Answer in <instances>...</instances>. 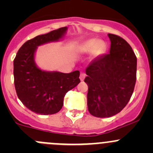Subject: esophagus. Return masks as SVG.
I'll return each mask as SVG.
<instances>
[{
	"label": "esophagus",
	"instance_id": "1",
	"mask_svg": "<svg viewBox=\"0 0 153 153\" xmlns=\"http://www.w3.org/2000/svg\"><path fill=\"white\" fill-rule=\"evenodd\" d=\"M85 77H86L85 72H81V75H80V79H81V81H84V78H85Z\"/></svg>",
	"mask_w": 153,
	"mask_h": 153
}]
</instances>
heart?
<instances>
[{"mask_svg": "<svg viewBox=\"0 0 153 153\" xmlns=\"http://www.w3.org/2000/svg\"><path fill=\"white\" fill-rule=\"evenodd\" d=\"M105 49L106 44L104 41L92 38V39L84 41L83 44L80 45V47H78V52L80 54L84 55L92 51V55L93 56H98L104 53Z\"/></svg>", "mask_w": 153, "mask_h": 153, "instance_id": "obj_1", "label": "heart"}]
</instances>
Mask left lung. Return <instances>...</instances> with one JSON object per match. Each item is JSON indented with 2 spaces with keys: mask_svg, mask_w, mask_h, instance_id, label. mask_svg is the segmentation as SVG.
Wrapping results in <instances>:
<instances>
[{
  "mask_svg": "<svg viewBox=\"0 0 153 153\" xmlns=\"http://www.w3.org/2000/svg\"><path fill=\"white\" fill-rule=\"evenodd\" d=\"M109 54L94 59L86 69L87 106L92 115L109 118L121 112L129 102L136 81L137 58L129 44L108 34Z\"/></svg>",
  "mask_w": 153,
  "mask_h": 153,
  "instance_id": "1",
  "label": "left lung"
}]
</instances>
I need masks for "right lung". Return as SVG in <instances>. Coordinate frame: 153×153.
<instances>
[{
  "instance_id": "right-lung-1",
  "label": "right lung",
  "mask_w": 153,
  "mask_h": 153,
  "mask_svg": "<svg viewBox=\"0 0 153 153\" xmlns=\"http://www.w3.org/2000/svg\"><path fill=\"white\" fill-rule=\"evenodd\" d=\"M67 27L38 35L24 43L14 59V83L18 98L29 110L52 115L61 110L68 91L80 83L78 70L70 73L41 70L35 62L37 47L64 36Z\"/></svg>"
}]
</instances>
